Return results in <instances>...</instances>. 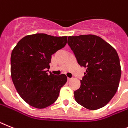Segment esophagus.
Returning a JSON list of instances; mask_svg holds the SVG:
<instances>
[{"mask_svg":"<svg viewBox=\"0 0 128 128\" xmlns=\"http://www.w3.org/2000/svg\"><path fill=\"white\" fill-rule=\"evenodd\" d=\"M71 79H72V78H70V77H68V80H70Z\"/></svg>","mask_w":128,"mask_h":128,"instance_id":"esophagus-1","label":"esophagus"}]
</instances>
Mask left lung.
<instances>
[{"label": "left lung", "instance_id": "8db88e82", "mask_svg": "<svg viewBox=\"0 0 128 128\" xmlns=\"http://www.w3.org/2000/svg\"><path fill=\"white\" fill-rule=\"evenodd\" d=\"M68 44L80 66L86 68L80 86L74 92L79 105L90 110L106 106L118 88L121 67L118 53L96 35L69 36Z\"/></svg>", "mask_w": 128, "mask_h": 128}]
</instances>
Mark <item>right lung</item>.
Returning a JSON list of instances; mask_svg holds the SVG:
<instances>
[{
    "label": "right lung",
    "instance_id": "1",
    "mask_svg": "<svg viewBox=\"0 0 128 128\" xmlns=\"http://www.w3.org/2000/svg\"><path fill=\"white\" fill-rule=\"evenodd\" d=\"M67 43V36L56 37L35 34L22 38L11 54V77L16 90L28 105L44 109L54 103L62 86L64 74H48L51 55Z\"/></svg>",
    "mask_w": 128,
    "mask_h": 128
}]
</instances>
